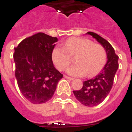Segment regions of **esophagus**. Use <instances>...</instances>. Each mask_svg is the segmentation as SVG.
<instances>
[{"instance_id":"obj_1","label":"esophagus","mask_w":132,"mask_h":132,"mask_svg":"<svg viewBox=\"0 0 132 132\" xmlns=\"http://www.w3.org/2000/svg\"><path fill=\"white\" fill-rule=\"evenodd\" d=\"M64 77L66 78V79H69V80H73V78L69 77V76H64Z\"/></svg>"}]
</instances>
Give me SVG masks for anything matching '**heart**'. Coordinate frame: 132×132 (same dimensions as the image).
Segmentation results:
<instances>
[{"instance_id": "1", "label": "heart", "mask_w": 132, "mask_h": 132, "mask_svg": "<svg viewBox=\"0 0 132 132\" xmlns=\"http://www.w3.org/2000/svg\"><path fill=\"white\" fill-rule=\"evenodd\" d=\"M76 55V64L70 66L66 72L73 76L87 74L93 77L99 73L107 61V54L104 47L89 39L72 37L66 41L63 46H55L52 52V59L57 69L63 71L71 62V56Z\"/></svg>"}]
</instances>
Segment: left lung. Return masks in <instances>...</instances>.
Returning <instances> with one entry per match:
<instances>
[{
    "label": "left lung",
    "mask_w": 132,
    "mask_h": 132,
    "mask_svg": "<svg viewBox=\"0 0 132 132\" xmlns=\"http://www.w3.org/2000/svg\"><path fill=\"white\" fill-rule=\"evenodd\" d=\"M87 34L91 35L104 47L108 61L100 73L93 78L84 81L82 88L79 90H73V94L81 104L88 107H93L100 104L110 92L114 76L119 68V57L112 45L104 38L92 32H88Z\"/></svg>",
    "instance_id": "8db88e82"
}]
</instances>
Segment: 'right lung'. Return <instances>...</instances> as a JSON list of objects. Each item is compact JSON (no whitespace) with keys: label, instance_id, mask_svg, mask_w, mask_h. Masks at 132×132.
Here are the masks:
<instances>
[{"label":"right lung","instance_id":"add662e5","mask_svg":"<svg viewBox=\"0 0 132 132\" xmlns=\"http://www.w3.org/2000/svg\"><path fill=\"white\" fill-rule=\"evenodd\" d=\"M57 41L56 37L39 32L23 39L15 48L13 58L19 89L33 104L49 101L63 78L52 59Z\"/></svg>","mask_w":132,"mask_h":132}]
</instances>
